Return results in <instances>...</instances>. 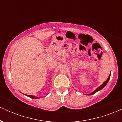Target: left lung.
I'll return each instance as SVG.
<instances>
[{
	"label": "left lung",
	"instance_id": "left-lung-1",
	"mask_svg": "<svg viewBox=\"0 0 122 122\" xmlns=\"http://www.w3.org/2000/svg\"><path fill=\"white\" fill-rule=\"evenodd\" d=\"M110 76H111V73H110V76H108V79L106 80V81H105L103 82V83L101 85H100V86H99L97 88H96V89H95V91H93L92 92V93H89V94H86V95H93V94H95V93H96V92L99 91H100V90H101V89H103V88H104L106 85H107V84L108 83V82L109 80H110Z\"/></svg>",
	"mask_w": 122,
	"mask_h": 122
}]
</instances>
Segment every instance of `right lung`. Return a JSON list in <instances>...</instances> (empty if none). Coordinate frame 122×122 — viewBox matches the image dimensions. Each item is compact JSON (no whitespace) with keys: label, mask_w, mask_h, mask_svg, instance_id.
I'll return each instance as SVG.
<instances>
[{"label":"right lung","mask_w":122,"mask_h":122,"mask_svg":"<svg viewBox=\"0 0 122 122\" xmlns=\"http://www.w3.org/2000/svg\"><path fill=\"white\" fill-rule=\"evenodd\" d=\"M26 96H28V97L31 98V99H40V97H37V96H34V95H26Z\"/></svg>","instance_id":"right-lung-1"}]
</instances>
